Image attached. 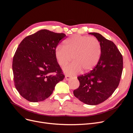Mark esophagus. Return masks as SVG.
Here are the masks:
<instances>
[{
  "label": "esophagus",
  "instance_id": "34e87169",
  "mask_svg": "<svg viewBox=\"0 0 133 133\" xmlns=\"http://www.w3.org/2000/svg\"><path fill=\"white\" fill-rule=\"evenodd\" d=\"M65 79L66 80H70L71 78V77L70 76H69V75H65Z\"/></svg>",
  "mask_w": 133,
  "mask_h": 133
}]
</instances>
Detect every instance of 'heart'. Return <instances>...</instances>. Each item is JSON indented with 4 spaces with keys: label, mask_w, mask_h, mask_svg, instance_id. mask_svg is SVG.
<instances>
[{
    "label": "heart",
    "mask_w": 133,
    "mask_h": 133,
    "mask_svg": "<svg viewBox=\"0 0 133 133\" xmlns=\"http://www.w3.org/2000/svg\"><path fill=\"white\" fill-rule=\"evenodd\" d=\"M101 54L98 40L85 35H74L64 42V48L58 46L55 50L56 59L59 65L64 67L71 60L74 63L64 68L68 74L75 75L92 70L98 64Z\"/></svg>",
    "instance_id": "obj_1"
}]
</instances>
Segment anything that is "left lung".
Instances as JSON below:
<instances>
[{
    "instance_id": "8db88e82",
    "label": "left lung",
    "mask_w": 133,
    "mask_h": 133,
    "mask_svg": "<svg viewBox=\"0 0 133 133\" xmlns=\"http://www.w3.org/2000/svg\"><path fill=\"white\" fill-rule=\"evenodd\" d=\"M100 43L99 62L89 73L78 76L80 85L73 93L88 105H97L108 99L118 87L123 68V56L115 44L97 33H89Z\"/></svg>"
}]
</instances>
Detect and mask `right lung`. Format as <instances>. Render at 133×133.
<instances>
[{
	"mask_svg": "<svg viewBox=\"0 0 133 133\" xmlns=\"http://www.w3.org/2000/svg\"><path fill=\"white\" fill-rule=\"evenodd\" d=\"M64 33L41 30L24 39L16 50L12 68L15 88L30 102L45 100L65 75L58 64L55 50Z\"/></svg>",
	"mask_w": 133,
	"mask_h": 133,
	"instance_id": "obj_1",
	"label": "right lung"
}]
</instances>
